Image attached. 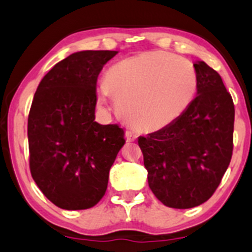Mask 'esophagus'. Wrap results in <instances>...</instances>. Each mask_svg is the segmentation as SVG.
I'll return each instance as SVG.
<instances>
[{"mask_svg":"<svg viewBox=\"0 0 252 252\" xmlns=\"http://www.w3.org/2000/svg\"><path fill=\"white\" fill-rule=\"evenodd\" d=\"M136 139H137L136 132L131 131V129H127V131H126V140H127V142H134Z\"/></svg>","mask_w":252,"mask_h":252,"instance_id":"esophagus-1","label":"esophagus"}]
</instances>
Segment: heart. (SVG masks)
<instances>
[{"label": "heart", "instance_id": "b5f03b06", "mask_svg": "<svg viewBox=\"0 0 252 252\" xmlns=\"http://www.w3.org/2000/svg\"><path fill=\"white\" fill-rule=\"evenodd\" d=\"M198 90L191 62L168 51H148L109 67L98 89V101L114 97L118 110L131 125L158 131L185 114Z\"/></svg>", "mask_w": 252, "mask_h": 252}]
</instances>
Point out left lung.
Here are the masks:
<instances>
[{
  "label": "left lung",
  "mask_w": 252,
  "mask_h": 252,
  "mask_svg": "<svg viewBox=\"0 0 252 252\" xmlns=\"http://www.w3.org/2000/svg\"><path fill=\"white\" fill-rule=\"evenodd\" d=\"M198 90L185 114L138 144L156 198L175 209L207 202L220 185L233 151L234 104L220 74L193 63Z\"/></svg>",
  "instance_id": "8db88e82"
}]
</instances>
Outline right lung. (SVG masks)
<instances>
[{"mask_svg":"<svg viewBox=\"0 0 252 252\" xmlns=\"http://www.w3.org/2000/svg\"><path fill=\"white\" fill-rule=\"evenodd\" d=\"M118 51L85 50L56 63L39 83L29 114L30 170L56 207L89 209L104 196L124 129L94 121L97 78Z\"/></svg>","mask_w":252,"mask_h":252,"instance_id":"right-lung-1","label":"right lung"}]
</instances>
